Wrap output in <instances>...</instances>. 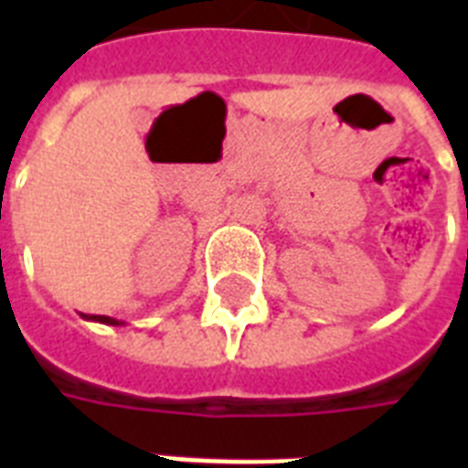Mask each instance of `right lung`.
Instances as JSON below:
<instances>
[{
  "instance_id": "obj_1",
  "label": "right lung",
  "mask_w": 468,
  "mask_h": 468,
  "mask_svg": "<svg viewBox=\"0 0 468 468\" xmlns=\"http://www.w3.org/2000/svg\"><path fill=\"white\" fill-rule=\"evenodd\" d=\"M87 320H94V323H104V325H121L116 318H109V315H82Z\"/></svg>"
}]
</instances>
